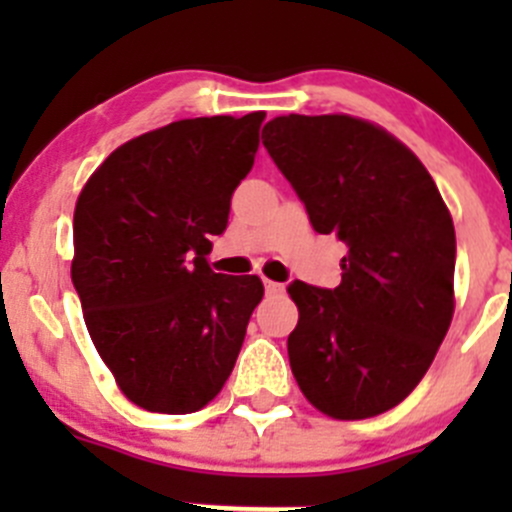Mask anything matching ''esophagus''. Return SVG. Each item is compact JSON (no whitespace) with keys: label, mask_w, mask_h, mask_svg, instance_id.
<instances>
[{"label":"esophagus","mask_w":512,"mask_h":512,"mask_svg":"<svg viewBox=\"0 0 512 512\" xmlns=\"http://www.w3.org/2000/svg\"><path fill=\"white\" fill-rule=\"evenodd\" d=\"M265 292L267 294H282V292H285V285H280V282L265 280Z\"/></svg>","instance_id":"obj_1"}]
</instances>
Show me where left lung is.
I'll list each match as a JSON object with an SVG mask.
<instances>
[{
    "label": "left lung",
    "instance_id": "8db88e82",
    "mask_svg": "<svg viewBox=\"0 0 512 512\" xmlns=\"http://www.w3.org/2000/svg\"><path fill=\"white\" fill-rule=\"evenodd\" d=\"M262 138L314 230L347 245L342 285L287 287L299 309L294 379L332 418L384 414L416 389L451 327V213L421 160L369 121L289 113Z\"/></svg>",
    "mask_w": 512,
    "mask_h": 512
}]
</instances>
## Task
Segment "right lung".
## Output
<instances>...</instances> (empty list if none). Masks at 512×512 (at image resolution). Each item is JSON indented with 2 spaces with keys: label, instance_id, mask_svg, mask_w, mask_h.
Segmentation results:
<instances>
[{
  "label": "right lung",
  "instance_id": "right-lung-1",
  "mask_svg": "<svg viewBox=\"0 0 512 512\" xmlns=\"http://www.w3.org/2000/svg\"><path fill=\"white\" fill-rule=\"evenodd\" d=\"M265 113L185 118L111 153L74 210L71 280L96 352L128 401L193 414L225 386L260 277L210 270Z\"/></svg>",
  "mask_w": 512,
  "mask_h": 512
}]
</instances>
